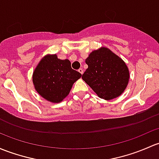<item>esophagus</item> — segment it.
<instances>
[{
    "label": "esophagus",
    "instance_id": "1",
    "mask_svg": "<svg viewBox=\"0 0 159 159\" xmlns=\"http://www.w3.org/2000/svg\"><path fill=\"white\" fill-rule=\"evenodd\" d=\"M78 71H79V72L81 73V75H82L83 73H84V70H83V68H79V69H78Z\"/></svg>",
    "mask_w": 159,
    "mask_h": 159
}]
</instances>
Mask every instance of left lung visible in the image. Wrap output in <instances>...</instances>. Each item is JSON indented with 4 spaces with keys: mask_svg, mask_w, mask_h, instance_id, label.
<instances>
[{
    "mask_svg": "<svg viewBox=\"0 0 159 159\" xmlns=\"http://www.w3.org/2000/svg\"><path fill=\"white\" fill-rule=\"evenodd\" d=\"M85 62L88 66L82 79L104 100L119 97L127 86L129 73L124 61L107 48L93 51Z\"/></svg>",
    "mask_w": 159,
    "mask_h": 159,
    "instance_id": "left-lung-1",
    "label": "left lung"
}]
</instances>
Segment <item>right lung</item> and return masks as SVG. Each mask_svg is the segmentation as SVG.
Masks as SVG:
<instances>
[{
    "label": "right lung",
    "mask_w": 159,
    "mask_h": 159,
    "mask_svg": "<svg viewBox=\"0 0 159 159\" xmlns=\"http://www.w3.org/2000/svg\"><path fill=\"white\" fill-rule=\"evenodd\" d=\"M81 77V73L71 68L69 60L58 59L56 55H48L35 69L33 81L36 91L43 98L52 103H59Z\"/></svg>",
    "instance_id": "1"
}]
</instances>
